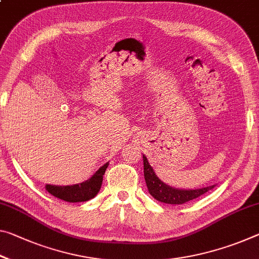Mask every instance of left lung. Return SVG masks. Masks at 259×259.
<instances>
[{"label": "left lung", "mask_w": 259, "mask_h": 259, "mask_svg": "<svg viewBox=\"0 0 259 259\" xmlns=\"http://www.w3.org/2000/svg\"><path fill=\"white\" fill-rule=\"evenodd\" d=\"M143 162H144V178L150 195L161 203L174 205L184 204L195 198H198V197L206 194L208 190L214 188V184L199 189H178L169 187L168 184L163 183L154 173L153 168L150 165L145 155H143Z\"/></svg>", "instance_id": "8db88e82"}]
</instances>
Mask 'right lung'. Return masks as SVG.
Returning <instances> with one entry per match:
<instances>
[{
  "mask_svg": "<svg viewBox=\"0 0 259 259\" xmlns=\"http://www.w3.org/2000/svg\"><path fill=\"white\" fill-rule=\"evenodd\" d=\"M108 165L109 163L106 162L104 166H101L92 175V178H90L84 182L72 184V186H52V184H46V190L51 195L64 200V202H86V200L92 199L98 195L101 188L104 174Z\"/></svg>",
  "mask_w": 259,
  "mask_h": 259,
  "instance_id": "1",
  "label": "right lung"
}]
</instances>
